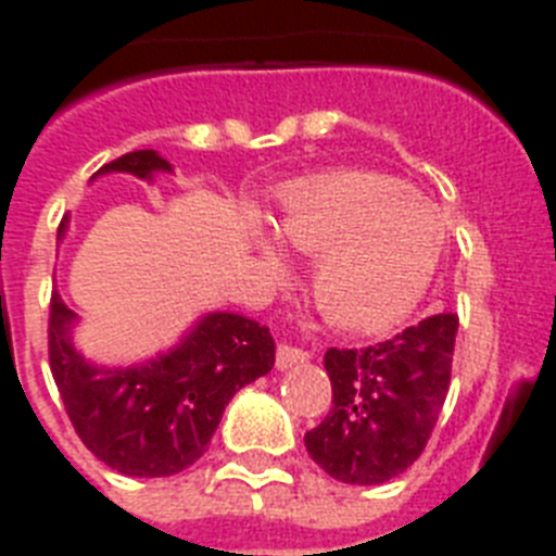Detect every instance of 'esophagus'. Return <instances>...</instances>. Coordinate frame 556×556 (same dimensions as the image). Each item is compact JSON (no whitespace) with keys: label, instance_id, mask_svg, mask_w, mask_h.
Returning <instances> with one entry per match:
<instances>
[{"label":"esophagus","instance_id":"esophagus-1","mask_svg":"<svg viewBox=\"0 0 556 556\" xmlns=\"http://www.w3.org/2000/svg\"><path fill=\"white\" fill-rule=\"evenodd\" d=\"M312 358V351H306V348H298V345H278V353H275V365H278V370H289V367L294 365H303V362H308Z\"/></svg>","mask_w":556,"mask_h":556}]
</instances>
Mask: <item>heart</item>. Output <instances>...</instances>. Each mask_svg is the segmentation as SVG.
<instances>
[{
  "label": "heart",
  "mask_w": 556,
  "mask_h": 556,
  "mask_svg": "<svg viewBox=\"0 0 556 556\" xmlns=\"http://www.w3.org/2000/svg\"><path fill=\"white\" fill-rule=\"evenodd\" d=\"M278 239L317 258L314 301L345 331H384L424 301L445 250L431 200L390 175L328 172L283 191ZM278 258L273 244H264Z\"/></svg>",
  "instance_id": "heart-1"
}]
</instances>
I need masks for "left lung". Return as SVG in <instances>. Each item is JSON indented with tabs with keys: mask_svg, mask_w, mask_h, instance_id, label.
Segmentation results:
<instances>
[{
	"mask_svg": "<svg viewBox=\"0 0 556 556\" xmlns=\"http://www.w3.org/2000/svg\"><path fill=\"white\" fill-rule=\"evenodd\" d=\"M459 317L431 314L370 348H328L331 412L306 431L308 456L345 484H384L424 454L451 384Z\"/></svg>",
	"mask_w": 556,
	"mask_h": 556,
	"instance_id": "left-lung-1",
	"label": "left lung"
}]
</instances>
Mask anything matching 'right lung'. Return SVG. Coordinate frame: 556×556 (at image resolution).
<instances>
[{"mask_svg":"<svg viewBox=\"0 0 556 556\" xmlns=\"http://www.w3.org/2000/svg\"><path fill=\"white\" fill-rule=\"evenodd\" d=\"M172 172L155 150L127 152L97 175ZM66 233V219L58 236ZM77 314L52 292L49 367L77 437L108 468L139 479L175 476L208 451L230 397L275 365L273 333L242 314L211 312L172 351L132 367L91 365L72 342Z\"/></svg>","mask_w":556,"mask_h":556,"instance_id":"obj_1","label":"right lung"}]
</instances>
